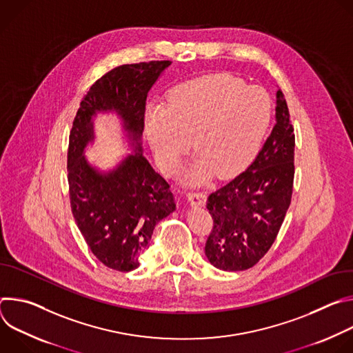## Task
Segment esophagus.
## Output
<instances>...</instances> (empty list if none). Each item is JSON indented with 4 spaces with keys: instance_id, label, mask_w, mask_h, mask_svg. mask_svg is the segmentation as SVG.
Returning a JSON list of instances; mask_svg holds the SVG:
<instances>
[{
    "instance_id": "1",
    "label": "esophagus",
    "mask_w": 353,
    "mask_h": 353,
    "mask_svg": "<svg viewBox=\"0 0 353 353\" xmlns=\"http://www.w3.org/2000/svg\"><path fill=\"white\" fill-rule=\"evenodd\" d=\"M187 196L192 205L201 207L205 204V192L204 191H190Z\"/></svg>"
}]
</instances>
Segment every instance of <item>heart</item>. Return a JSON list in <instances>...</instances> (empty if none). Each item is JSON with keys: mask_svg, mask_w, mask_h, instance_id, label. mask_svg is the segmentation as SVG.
<instances>
[{"mask_svg": "<svg viewBox=\"0 0 353 353\" xmlns=\"http://www.w3.org/2000/svg\"><path fill=\"white\" fill-rule=\"evenodd\" d=\"M271 121L267 94L230 75H211L179 86L168 106L146 117V134L161 168L172 173L188 152L199 155L190 169L194 183L216 172L239 173L254 158Z\"/></svg>", "mask_w": 353, "mask_h": 353, "instance_id": "obj_1", "label": "heart"}]
</instances>
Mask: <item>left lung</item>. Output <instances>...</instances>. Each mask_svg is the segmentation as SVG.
I'll return each mask as SVG.
<instances>
[{
	"instance_id": "obj_1",
	"label": "left lung",
	"mask_w": 353,
	"mask_h": 353,
	"mask_svg": "<svg viewBox=\"0 0 353 353\" xmlns=\"http://www.w3.org/2000/svg\"><path fill=\"white\" fill-rule=\"evenodd\" d=\"M275 112L276 124L254 162L207 199L214 223L205 254L219 270L254 267L274 244L290 205L294 128L281 89Z\"/></svg>"
}]
</instances>
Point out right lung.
<instances>
[{
    "instance_id": "1",
    "label": "right lung",
    "mask_w": 353,
    "mask_h": 353,
    "mask_svg": "<svg viewBox=\"0 0 353 353\" xmlns=\"http://www.w3.org/2000/svg\"><path fill=\"white\" fill-rule=\"evenodd\" d=\"M169 65L168 60L146 61L106 72L82 99L70 131L67 177L72 215L94 257L121 272L139 265L138 257L157 223L176 210L174 195L170 184L139 152L108 174L97 173L82 154L93 138L90 119L96 112L116 110L138 143L148 92Z\"/></svg>"
}]
</instances>
